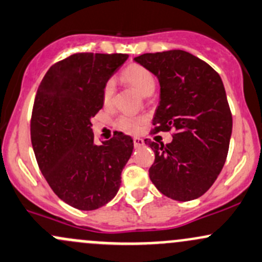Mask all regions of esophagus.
I'll return each instance as SVG.
<instances>
[{"label":"esophagus","mask_w":262,"mask_h":262,"mask_svg":"<svg viewBox=\"0 0 262 262\" xmlns=\"http://www.w3.org/2000/svg\"><path fill=\"white\" fill-rule=\"evenodd\" d=\"M133 143H134V147L136 148H139V147H142V145H144V140H143L142 138H138V137L133 138Z\"/></svg>","instance_id":"obj_1"}]
</instances>
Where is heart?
Returning a JSON list of instances; mask_svg holds the SVG:
<instances>
[{"instance_id":"1","label":"heart","mask_w":262,"mask_h":262,"mask_svg":"<svg viewBox=\"0 0 262 262\" xmlns=\"http://www.w3.org/2000/svg\"><path fill=\"white\" fill-rule=\"evenodd\" d=\"M123 78L128 81L132 86L136 88L142 95H149L154 92L156 88V79L153 74L148 69L143 68L140 65H130L123 71ZM115 85L113 80H108L103 88V101L104 104H109L114 95ZM144 122V118L138 115L123 114L118 119V126L124 132H128L130 134L139 133L142 124Z\"/></svg>"}]
</instances>
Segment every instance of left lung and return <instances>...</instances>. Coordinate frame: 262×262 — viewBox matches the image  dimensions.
<instances>
[{
    "label": "left lung",
    "mask_w": 262,
    "mask_h": 262,
    "mask_svg": "<svg viewBox=\"0 0 262 262\" xmlns=\"http://www.w3.org/2000/svg\"><path fill=\"white\" fill-rule=\"evenodd\" d=\"M134 61L161 86L154 132L176 130L166 145L144 140L156 154L150 181L172 200H196L210 189L227 158L232 115L224 82L207 62L183 50L143 54Z\"/></svg>",
    "instance_id": "1"
}]
</instances>
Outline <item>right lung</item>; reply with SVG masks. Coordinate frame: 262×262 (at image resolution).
<instances>
[{
    "instance_id": "1",
    "label": "right lung",
    "mask_w": 262,
    "mask_h": 262,
    "mask_svg": "<svg viewBox=\"0 0 262 262\" xmlns=\"http://www.w3.org/2000/svg\"><path fill=\"white\" fill-rule=\"evenodd\" d=\"M126 54H74L43 76L31 117V143L41 173L60 200L92 211L115 197L133 139L122 132L94 143L92 118L103 108V88Z\"/></svg>"
}]
</instances>
